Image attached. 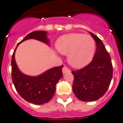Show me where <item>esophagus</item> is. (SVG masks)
<instances>
[{"mask_svg":"<svg viewBox=\"0 0 123 123\" xmlns=\"http://www.w3.org/2000/svg\"><path fill=\"white\" fill-rule=\"evenodd\" d=\"M70 71H69V69L68 68H67L66 66H64L63 68H62V73H63L64 74L66 73V72H69Z\"/></svg>","mask_w":123,"mask_h":123,"instance_id":"1","label":"esophagus"}]
</instances>
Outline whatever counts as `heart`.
I'll use <instances>...</instances> for the list:
<instances>
[{"label": "heart", "instance_id": "b5f03b06", "mask_svg": "<svg viewBox=\"0 0 123 123\" xmlns=\"http://www.w3.org/2000/svg\"><path fill=\"white\" fill-rule=\"evenodd\" d=\"M56 48L61 54L68 55V61L75 68H81L92 61L95 54V42L91 36L71 33L57 40Z\"/></svg>", "mask_w": 123, "mask_h": 123}]
</instances>
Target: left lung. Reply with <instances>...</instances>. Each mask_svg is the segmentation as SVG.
Returning <instances> with one entry per match:
<instances>
[{"label":"left lung","instance_id":"obj_1","mask_svg":"<svg viewBox=\"0 0 123 123\" xmlns=\"http://www.w3.org/2000/svg\"><path fill=\"white\" fill-rule=\"evenodd\" d=\"M97 45L96 52L89 64L71 72L74 76L73 91L79 100L95 101L106 93L112 78V64L103 42L90 32Z\"/></svg>","mask_w":123,"mask_h":123}]
</instances>
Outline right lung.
<instances>
[{"label":"right lung","mask_w":123,"mask_h":123,"mask_svg":"<svg viewBox=\"0 0 123 123\" xmlns=\"http://www.w3.org/2000/svg\"><path fill=\"white\" fill-rule=\"evenodd\" d=\"M47 33L45 31H35L29 33L18 44L12 55V80L15 88L23 98L33 104H44L52 99L57 83L63 75V65L50 69L37 76H30L22 73L18 68L15 61V51L19 43L28 39H35L49 45Z\"/></svg>","instance_id":"1"}]
</instances>
